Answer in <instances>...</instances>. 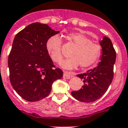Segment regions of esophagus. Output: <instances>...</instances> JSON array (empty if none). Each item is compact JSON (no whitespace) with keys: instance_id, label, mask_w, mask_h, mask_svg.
Segmentation results:
<instances>
[{"instance_id":"obj_1","label":"esophagus","mask_w":128,"mask_h":128,"mask_svg":"<svg viewBox=\"0 0 128 128\" xmlns=\"http://www.w3.org/2000/svg\"><path fill=\"white\" fill-rule=\"evenodd\" d=\"M73 75V74L72 72H67V71H64V74H63V77L64 78H66V79H68L71 77Z\"/></svg>"}]
</instances>
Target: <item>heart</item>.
<instances>
[{
    "mask_svg": "<svg viewBox=\"0 0 128 128\" xmlns=\"http://www.w3.org/2000/svg\"><path fill=\"white\" fill-rule=\"evenodd\" d=\"M66 39L76 47L70 55V58L62 62V68L74 69L78 65L83 68H88L96 63L101 57V45L92 41L86 35L79 32H72L67 35ZM62 46V40L58 34L50 36L46 42L47 53L52 61L56 63H60L63 58Z\"/></svg>",
    "mask_w": 128,
    "mask_h": 128,
    "instance_id": "1",
    "label": "heart"
}]
</instances>
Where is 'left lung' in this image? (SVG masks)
Wrapping results in <instances>:
<instances>
[{"label": "left lung", "instance_id": "1", "mask_svg": "<svg viewBox=\"0 0 128 128\" xmlns=\"http://www.w3.org/2000/svg\"><path fill=\"white\" fill-rule=\"evenodd\" d=\"M102 54L98 66L76 76L83 79L84 85L77 91L72 92L74 98L83 102H92L102 96L112 82L116 52L110 38L104 36L100 42Z\"/></svg>", "mask_w": 128, "mask_h": 128}]
</instances>
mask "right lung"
I'll list each match as a JSON object with an SVG mask.
<instances>
[{"label":"right lung","instance_id":"add662e5","mask_svg":"<svg viewBox=\"0 0 128 128\" xmlns=\"http://www.w3.org/2000/svg\"><path fill=\"white\" fill-rule=\"evenodd\" d=\"M59 31L47 24H31L14 38L8 58L11 86L24 100L35 102L47 97L52 83L63 76L46 50L47 39Z\"/></svg>","mask_w":128,"mask_h":128}]
</instances>
